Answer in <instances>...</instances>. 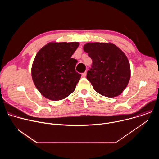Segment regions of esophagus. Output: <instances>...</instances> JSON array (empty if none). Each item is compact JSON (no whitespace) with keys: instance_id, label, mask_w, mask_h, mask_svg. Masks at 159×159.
I'll list each match as a JSON object with an SVG mask.
<instances>
[{"instance_id":"1","label":"esophagus","mask_w":159,"mask_h":159,"mask_svg":"<svg viewBox=\"0 0 159 159\" xmlns=\"http://www.w3.org/2000/svg\"><path fill=\"white\" fill-rule=\"evenodd\" d=\"M82 77H86V75H87V72H84V73H82Z\"/></svg>"}]
</instances>
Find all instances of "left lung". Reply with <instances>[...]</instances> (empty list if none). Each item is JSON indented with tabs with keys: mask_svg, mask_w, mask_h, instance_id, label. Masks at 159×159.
<instances>
[{
	"mask_svg": "<svg viewBox=\"0 0 159 159\" xmlns=\"http://www.w3.org/2000/svg\"><path fill=\"white\" fill-rule=\"evenodd\" d=\"M84 50L93 60L87 79L96 91L108 98L120 95L131 76L130 65L126 55L111 43H87Z\"/></svg>",
	"mask_w": 159,
	"mask_h": 159,
	"instance_id": "1",
	"label": "left lung"
}]
</instances>
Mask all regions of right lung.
<instances>
[{"instance_id":"right-lung-1","label":"right lung","mask_w":159,"mask_h":159,"mask_svg":"<svg viewBox=\"0 0 159 159\" xmlns=\"http://www.w3.org/2000/svg\"><path fill=\"white\" fill-rule=\"evenodd\" d=\"M79 42H51L37 53L31 67L33 82L43 96L59 101L72 94L81 74L75 71L77 60L71 58Z\"/></svg>"}]
</instances>
